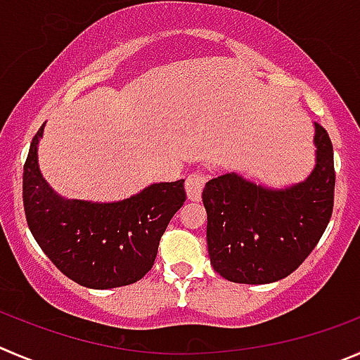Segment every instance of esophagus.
I'll list each match as a JSON object with an SVG mask.
<instances>
[{
  "label": "esophagus",
  "instance_id": "obj_1",
  "mask_svg": "<svg viewBox=\"0 0 360 360\" xmlns=\"http://www.w3.org/2000/svg\"><path fill=\"white\" fill-rule=\"evenodd\" d=\"M205 182H207V174L205 173H193L187 176L186 191H187V198H189L191 201L201 200V193H203Z\"/></svg>",
  "mask_w": 360,
  "mask_h": 360
}]
</instances>
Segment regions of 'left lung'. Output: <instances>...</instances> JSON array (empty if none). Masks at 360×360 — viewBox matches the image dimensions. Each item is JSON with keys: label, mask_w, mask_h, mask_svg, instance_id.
I'll use <instances>...</instances> for the list:
<instances>
[{"label": "left lung", "mask_w": 360, "mask_h": 360, "mask_svg": "<svg viewBox=\"0 0 360 360\" xmlns=\"http://www.w3.org/2000/svg\"><path fill=\"white\" fill-rule=\"evenodd\" d=\"M316 164L306 180L283 189L237 173L205 186L210 263L224 279L266 285L290 276L323 235L334 207V152L327 131L314 123Z\"/></svg>", "instance_id": "1"}]
</instances>
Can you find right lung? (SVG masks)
I'll return each mask as SVG.
<instances>
[{"label": "right lung", "mask_w": 360, "mask_h": 360, "mask_svg": "<svg viewBox=\"0 0 360 360\" xmlns=\"http://www.w3.org/2000/svg\"><path fill=\"white\" fill-rule=\"evenodd\" d=\"M33 138L22 173V201L30 231L47 258L77 285L118 288L141 279L155 262L171 217L186 201L184 180L160 182L111 203L67 200L39 167Z\"/></svg>", "instance_id": "1"}]
</instances>
